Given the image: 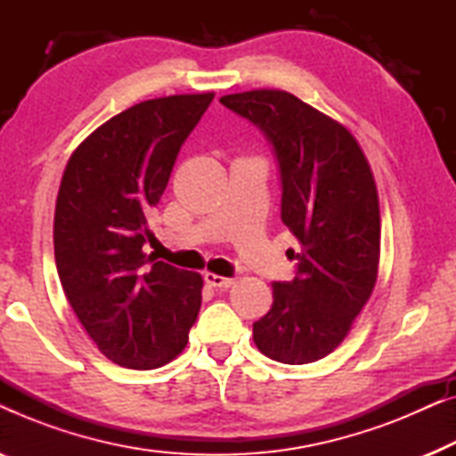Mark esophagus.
Here are the masks:
<instances>
[{
  "instance_id": "1",
  "label": "esophagus",
  "mask_w": 456,
  "mask_h": 456,
  "mask_svg": "<svg viewBox=\"0 0 456 456\" xmlns=\"http://www.w3.org/2000/svg\"><path fill=\"white\" fill-rule=\"evenodd\" d=\"M205 282L209 286H214V289H230V286L234 284V278H224V276H216V273H205Z\"/></svg>"
}]
</instances>
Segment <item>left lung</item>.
I'll return each instance as SVG.
<instances>
[{"label":"left lung","mask_w":456,"mask_h":456,"mask_svg":"<svg viewBox=\"0 0 456 456\" xmlns=\"http://www.w3.org/2000/svg\"><path fill=\"white\" fill-rule=\"evenodd\" d=\"M251 122L276 158L280 217L301 242L295 278L272 282V309L253 340L280 363L323 359L346 334L378 278L379 205L370 164L354 136L286 91L220 99Z\"/></svg>","instance_id":"1"}]
</instances>
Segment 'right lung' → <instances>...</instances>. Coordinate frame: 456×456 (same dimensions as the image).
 Masks as SVG:
<instances>
[{"instance_id": "1", "label": "right lung", "mask_w": 456, "mask_h": 456, "mask_svg": "<svg viewBox=\"0 0 456 456\" xmlns=\"http://www.w3.org/2000/svg\"><path fill=\"white\" fill-rule=\"evenodd\" d=\"M214 93L136 103L80 142L61 176L53 248L68 303L105 357L155 370L186 346L203 280L142 253L147 214Z\"/></svg>"}]
</instances>
